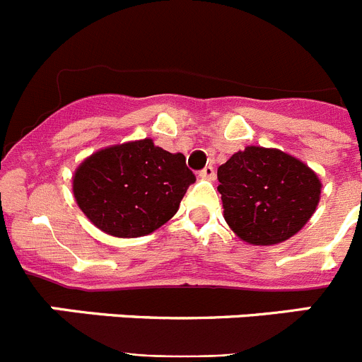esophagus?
<instances>
[{
  "mask_svg": "<svg viewBox=\"0 0 362 362\" xmlns=\"http://www.w3.org/2000/svg\"><path fill=\"white\" fill-rule=\"evenodd\" d=\"M199 175H201V177H204V179H210V181H214V179H216V168H214L212 165L204 166L203 170L199 172Z\"/></svg>",
  "mask_w": 362,
  "mask_h": 362,
  "instance_id": "34e87169",
  "label": "esophagus"
}]
</instances>
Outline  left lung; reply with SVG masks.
<instances>
[{"mask_svg":"<svg viewBox=\"0 0 362 362\" xmlns=\"http://www.w3.org/2000/svg\"><path fill=\"white\" fill-rule=\"evenodd\" d=\"M225 219L252 245H277L308 223L321 181L299 159L276 148L246 146L219 166Z\"/></svg>","mask_w":362,"mask_h":362,"instance_id":"left-lung-1","label":"left lung"}]
</instances>
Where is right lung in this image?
Listing matches in <instances>:
<instances>
[{
	"instance_id": "obj_1",
	"label": "right lung",
	"mask_w": 362,
	"mask_h": 362,
	"mask_svg": "<svg viewBox=\"0 0 362 362\" xmlns=\"http://www.w3.org/2000/svg\"><path fill=\"white\" fill-rule=\"evenodd\" d=\"M196 175L183 153L153 146L152 139L92 153L74 175L79 209L103 232L139 238L170 219Z\"/></svg>"
}]
</instances>
